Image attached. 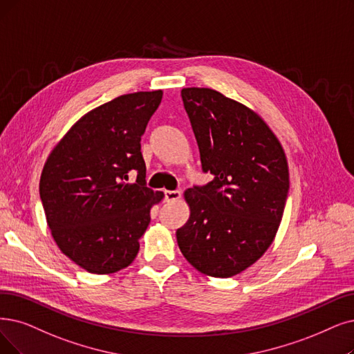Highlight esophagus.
<instances>
[{
    "label": "esophagus",
    "instance_id": "obj_1",
    "mask_svg": "<svg viewBox=\"0 0 354 354\" xmlns=\"http://www.w3.org/2000/svg\"><path fill=\"white\" fill-rule=\"evenodd\" d=\"M180 197H181V192L180 190H165L164 192L165 202H174V201H178Z\"/></svg>",
    "mask_w": 354,
    "mask_h": 354
}]
</instances>
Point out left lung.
Masks as SVG:
<instances>
[{
  "instance_id": "obj_1",
  "label": "left lung",
  "mask_w": 354,
  "mask_h": 354,
  "mask_svg": "<svg viewBox=\"0 0 354 354\" xmlns=\"http://www.w3.org/2000/svg\"><path fill=\"white\" fill-rule=\"evenodd\" d=\"M202 169L214 180L185 192L190 218L177 230L186 260L203 274L231 277L270 247L289 192L283 148L247 106L212 88H183Z\"/></svg>"
}]
</instances>
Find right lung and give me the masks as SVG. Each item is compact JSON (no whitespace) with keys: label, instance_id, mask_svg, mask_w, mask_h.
<instances>
[{"label":"right lung","instance_id":"1","mask_svg":"<svg viewBox=\"0 0 354 354\" xmlns=\"http://www.w3.org/2000/svg\"><path fill=\"white\" fill-rule=\"evenodd\" d=\"M162 91L116 97L84 115L55 145L40 176V199L55 243L94 274L128 267L162 192L145 186L140 152ZM135 171L137 183H126Z\"/></svg>","mask_w":354,"mask_h":354}]
</instances>
